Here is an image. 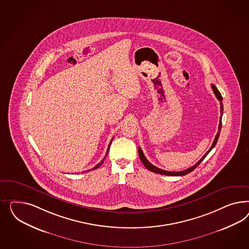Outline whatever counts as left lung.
I'll return each mask as SVG.
<instances>
[{"label":"left lung","mask_w":249,"mask_h":249,"mask_svg":"<svg viewBox=\"0 0 249 249\" xmlns=\"http://www.w3.org/2000/svg\"><path fill=\"white\" fill-rule=\"evenodd\" d=\"M211 87L212 89H213V93H214V95H215V97H216L219 101H220V105H221V107H220V109H221V110H220V111H221V115H220V121H219L218 132H217V134L215 136V138H214V140H213V142L212 144L211 148L209 149V151H207V152L204 154V156H203V158L201 159L198 162H196L195 165L190 167L188 169H186V170H184V171H181V172H169V171H165V170L160 169V168L156 167V166L152 165L151 162L144 156L143 152L142 151V149L139 147V150H138V151H139V155H140L141 160H142V162L143 163V165L145 166L149 171H151L152 173H155V174H162V175H171V176H183V175H186L187 174H190L191 172H193V171L196 169V167L202 162V160L207 156V154L212 151V149L215 146V144H216L217 141H218L220 131H221V128H222V116H223L224 106H223V103H222L223 98H222L221 93L219 92L218 89H216V87H215L214 85L212 84Z\"/></svg>","instance_id":"obj_1"}]
</instances>
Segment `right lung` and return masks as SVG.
Listing matches in <instances>:
<instances>
[{
  "instance_id": "add662e5",
  "label": "right lung",
  "mask_w": 249,
  "mask_h": 249,
  "mask_svg": "<svg viewBox=\"0 0 249 249\" xmlns=\"http://www.w3.org/2000/svg\"><path fill=\"white\" fill-rule=\"evenodd\" d=\"M112 140H113V139H112ZM112 140H111V142H112ZM111 142H110V143H109V145H108V147H107V152H106L105 157H104V159H103V160H101V161H100V162H99V163H98V164H97V165L95 166V167H94V168H93V169H91V170H92V171H94V170H96V169H98V167H99V166L101 165V164H102V163H103V161H104V160H105L106 157H107V152H108V151H109V148H110V144H111ZM91 170H89V171H88V172H89V171H91ZM83 173H86V171H85V172H83Z\"/></svg>"
}]
</instances>
